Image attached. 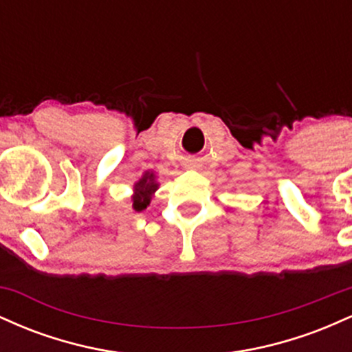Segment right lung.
Segmentation results:
<instances>
[{"instance_id": "1", "label": "right lung", "mask_w": 352, "mask_h": 352, "mask_svg": "<svg viewBox=\"0 0 352 352\" xmlns=\"http://www.w3.org/2000/svg\"><path fill=\"white\" fill-rule=\"evenodd\" d=\"M159 188V184L155 182V175L152 172H145L137 184L134 185V195H132V207L135 212H142L151 204L152 195Z\"/></svg>"}]
</instances>
